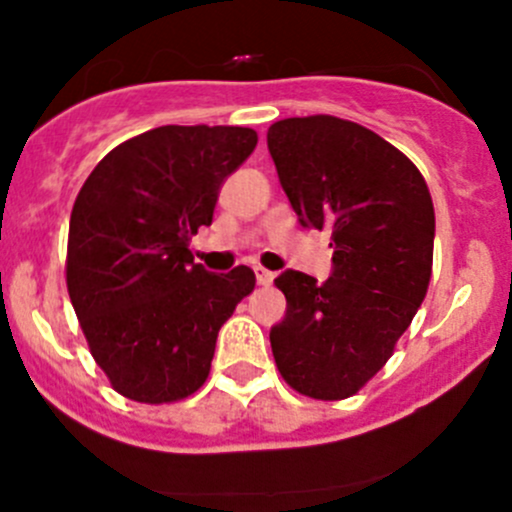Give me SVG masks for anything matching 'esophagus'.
<instances>
[{
	"label": "esophagus",
	"instance_id": "1",
	"mask_svg": "<svg viewBox=\"0 0 512 512\" xmlns=\"http://www.w3.org/2000/svg\"><path fill=\"white\" fill-rule=\"evenodd\" d=\"M255 277H257V285L262 287L272 285V280H275V275H272L270 270H265V267H255Z\"/></svg>",
	"mask_w": 512,
	"mask_h": 512
}]
</instances>
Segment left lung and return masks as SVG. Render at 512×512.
<instances>
[{
	"label": "left lung",
	"instance_id": "8db88e82",
	"mask_svg": "<svg viewBox=\"0 0 512 512\" xmlns=\"http://www.w3.org/2000/svg\"><path fill=\"white\" fill-rule=\"evenodd\" d=\"M280 185L302 227L332 230L334 272L319 285L275 280L287 314L270 332L282 379L302 396L342 401L391 359L428 292L436 215L421 170L344 118H285L267 131Z\"/></svg>",
	"mask_w": 512,
	"mask_h": 512
}]
</instances>
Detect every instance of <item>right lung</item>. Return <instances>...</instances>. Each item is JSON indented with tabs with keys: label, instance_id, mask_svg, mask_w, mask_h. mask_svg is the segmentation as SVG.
I'll return each mask as SVG.
<instances>
[{
	"label": "right lung",
	"instance_id": "right-lung-1",
	"mask_svg": "<svg viewBox=\"0 0 512 512\" xmlns=\"http://www.w3.org/2000/svg\"><path fill=\"white\" fill-rule=\"evenodd\" d=\"M255 146L252 128L160 126L106 153L76 195L66 287L91 356L126 399L193 396L220 327L255 289L250 267L210 275L190 252Z\"/></svg>",
	"mask_w": 512,
	"mask_h": 512
}]
</instances>
